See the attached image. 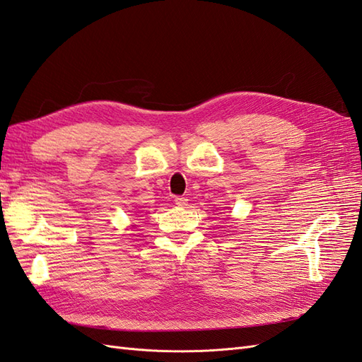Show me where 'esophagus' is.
<instances>
[{
	"label": "esophagus",
	"instance_id": "34e87169",
	"mask_svg": "<svg viewBox=\"0 0 362 362\" xmlns=\"http://www.w3.org/2000/svg\"><path fill=\"white\" fill-rule=\"evenodd\" d=\"M175 204H177L178 206H185L187 205V199H185L184 196H177V198H175Z\"/></svg>",
	"mask_w": 362,
	"mask_h": 362
}]
</instances>
